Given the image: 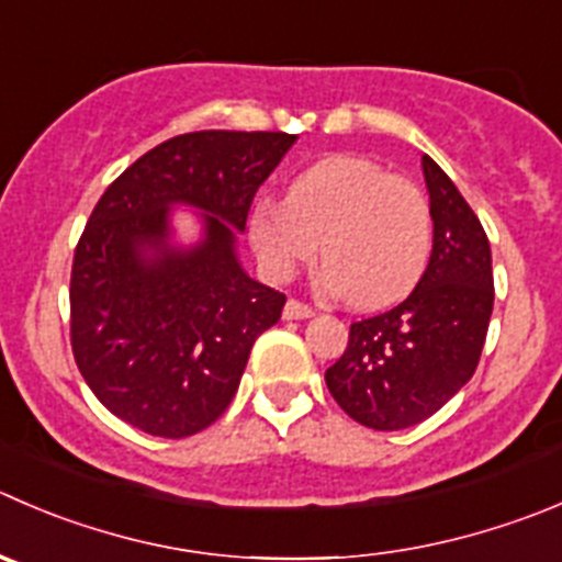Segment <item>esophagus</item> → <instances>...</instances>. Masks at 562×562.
Masks as SVG:
<instances>
[{
  "instance_id": "obj_1",
  "label": "esophagus",
  "mask_w": 562,
  "mask_h": 562,
  "mask_svg": "<svg viewBox=\"0 0 562 562\" xmlns=\"http://www.w3.org/2000/svg\"><path fill=\"white\" fill-rule=\"evenodd\" d=\"M282 315H285L288 321H304V318H313V307L304 302H299V299H288Z\"/></svg>"
}]
</instances>
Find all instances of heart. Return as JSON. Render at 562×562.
Listing matches in <instances>:
<instances>
[{"label": "heart", "mask_w": 562, "mask_h": 562, "mask_svg": "<svg viewBox=\"0 0 562 562\" xmlns=\"http://www.w3.org/2000/svg\"><path fill=\"white\" fill-rule=\"evenodd\" d=\"M260 263L274 277L321 252L326 291L373 310L419 282L431 255V214L417 187L364 156H329L304 170L288 200H260L249 216Z\"/></svg>", "instance_id": "1"}]
</instances>
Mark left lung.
Returning <instances> with one entry per match:
<instances>
[{
  "label": "left lung",
  "instance_id": "obj_1",
  "mask_svg": "<svg viewBox=\"0 0 562 562\" xmlns=\"http://www.w3.org/2000/svg\"><path fill=\"white\" fill-rule=\"evenodd\" d=\"M434 249L426 274L397 307L351 324L326 386L373 431L417 426L475 373L494 307L492 247L442 167L423 156Z\"/></svg>",
  "mask_w": 562,
  "mask_h": 562
}]
</instances>
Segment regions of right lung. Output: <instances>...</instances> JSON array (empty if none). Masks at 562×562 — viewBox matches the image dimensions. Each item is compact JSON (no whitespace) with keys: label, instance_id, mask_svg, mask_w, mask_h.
Instances as JSON below:
<instances>
[{"label":"right lung","instance_id":"1","mask_svg":"<svg viewBox=\"0 0 562 562\" xmlns=\"http://www.w3.org/2000/svg\"><path fill=\"white\" fill-rule=\"evenodd\" d=\"M296 143L285 131H194L136 159L76 244L70 346L98 401L150 437L183 439L231 406L285 293L241 269L236 231ZM204 211V238L171 244L169 209Z\"/></svg>","mask_w":562,"mask_h":562}]
</instances>
